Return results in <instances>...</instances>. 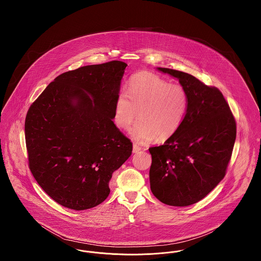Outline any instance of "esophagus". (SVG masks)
Listing matches in <instances>:
<instances>
[{
	"label": "esophagus",
	"instance_id": "esophagus-1",
	"mask_svg": "<svg viewBox=\"0 0 261 261\" xmlns=\"http://www.w3.org/2000/svg\"><path fill=\"white\" fill-rule=\"evenodd\" d=\"M140 150H142V148L139 147L136 144H134V145H133V152L137 153V152H139Z\"/></svg>",
	"mask_w": 261,
	"mask_h": 261
}]
</instances>
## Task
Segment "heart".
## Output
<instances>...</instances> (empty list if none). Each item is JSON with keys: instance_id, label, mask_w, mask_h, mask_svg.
Returning a JSON list of instances; mask_svg holds the SVG:
<instances>
[{"instance_id": "1", "label": "heart", "mask_w": 261, "mask_h": 261, "mask_svg": "<svg viewBox=\"0 0 261 261\" xmlns=\"http://www.w3.org/2000/svg\"><path fill=\"white\" fill-rule=\"evenodd\" d=\"M185 88L170 84L161 76L143 71L134 75L128 85V93L121 91L114 105V120L128 129L139 116L141 120L132 130V137L141 144L156 138L166 141L182 124L187 109Z\"/></svg>"}]
</instances>
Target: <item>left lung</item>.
Returning <instances> with one entry per match:
<instances>
[{"label":"left lung","instance_id":"left-lung-1","mask_svg":"<svg viewBox=\"0 0 261 261\" xmlns=\"http://www.w3.org/2000/svg\"><path fill=\"white\" fill-rule=\"evenodd\" d=\"M158 70L179 80L189 103L178 131L162 146L149 149L150 190L165 204L188 206L223 179L236 140V121L217 88L182 71Z\"/></svg>","mask_w":261,"mask_h":261}]
</instances>
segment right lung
Returning <instances> with one entry per match:
<instances>
[{
    "mask_svg": "<svg viewBox=\"0 0 261 261\" xmlns=\"http://www.w3.org/2000/svg\"><path fill=\"white\" fill-rule=\"evenodd\" d=\"M126 66L112 61L59 75L26 114L29 168L64 207L85 211L101 203L112 173L132 153L131 141L112 121Z\"/></svg>",
    "mask_w": 261,
    "mask_h": 261,
    "instance_id": "add662e5",
    "label": "right lung"
}]
</instances>
